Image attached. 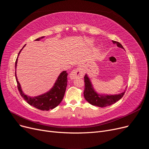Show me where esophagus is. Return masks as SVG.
<instances>
[{
    "label": "esophagus",
    "instance_id": "34e87169",
    "mask_svg": "<svg viewBox=\"0 0 149 149\" xmlns=\"http://www.w3.org/2000/svg\"><path fill=\"white\" fill-rule=\"evenodd\" d=\"M84 75V70L81 67H78L74 69L69 74V77L71 79H75L77 77L82 78Z\"/></svg>",
    "mask_w": 149,
    "mask_h": 149
}]
</instances>
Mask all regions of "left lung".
I'll return each mask as SVG.
<instances>
[{"instance_id":"8db88e82","label":"left lung","mask_w":149,"mask_h":149,"mask_svg":"<svg viewBox=\"0 0 149 149\" xmlns=\"http://www.w3.org/2000/svg\"><path fill=\"white\" fill-rule=\"evenodd\" d=\"M112 42L114 44H117V47L124 49L122 44L119 42L113 40H112ZM84 81L85 90L84 92V95L85 99L93 106L101 107L111 106L120 100L123 96L125 93V91H124V92L118 95H100L93 88L90 79L87 74L84 77Z\"/></svg>"}]
</instances>
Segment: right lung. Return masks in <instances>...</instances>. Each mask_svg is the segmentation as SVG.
<instances>
[{"mask_svg": "<svg viewBox=\"0 0 149 149\" xmlns=\"http://www.w3.org/2000/svg\"><path fill=\"white\" fill-rule=\"evenodd\" d=\"M44 37H45L43 36L39 37L35 40L38 41ZM25 45L23 47V48L25 47ZM22 49L19 52L18 57ZM17 62L18 58H16L15 62V70L16 68V65H17ZM15 77L16 82H17L18 89L21 96L23 97L24 100L29 105L32 106L33 107L38 109H40L41 111H49V109H53L59 105L61 102L62 101L64 96L68 82V73L65 70L63 71L58 76V79L50 90L42 95L31 97L25 95L23 91H22L20 84L18 81L17 77H16V70Z\"/></svg>", "mask_w": 149, "mask_h": 149, "instance_id": "obj_1", "label": "right lung"}]
</instances>
